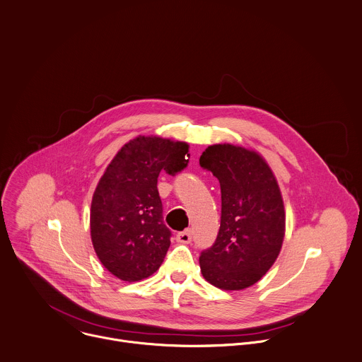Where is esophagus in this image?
Wrapping results in <instances>:
<instances>
[{
	"label": "esophagus",
	"mask_w": 362,
	"mask_h": 362,
	"mask_svg": "<svg viewBox=\"0 0 362 362\" xmlns=\"http://www.w3.org/2000/svg\"><path fill=\"white\" fill-rule=\"evenodd\" d=\"M176 240H177L179 243H183V245L190 243V242H192V230L189 228V230H183V231L177 233Z\"/></svg>",
	"instance_id": "obj_1"
}]
</instances>
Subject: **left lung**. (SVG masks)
<instances>
[{
    "label": "left lung",
    "instance_id": "left-lung-1",
    "mask_svg": "<svg viewBox=\"0 0 362 362\" xmlns=\"http://www.w3.org/2000/svg\"><path fill=\"white\" fill-rule=\"evenodd\" d=\"M200 166L220 183V228L199 257L203 277L221 290H243L274 264L284 238L286 214L277 180L253 151L209 146Z\"/></svg>",
    "mask_w": 362,
    "mask_h": 362
}]
</instances>
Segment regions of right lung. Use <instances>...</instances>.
<instances>
[{"label":"right lung","instance_id":"obj_1","mask_svg":"<svg viewBox=\"0 0 362 362\" xmlns=\"http://www.w3.org/2000/svg\"><path fill=\"white\" fill-rule=\"evenodd\" d=\"M189 146L139 136L120 149L100 177L90 204V237L100 263L117 279L152 276L170 246L158 192L162 169L176 175L189 163Z\"/></svg>","mask_w":362,"mask_h":362}]
</instances>
